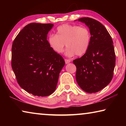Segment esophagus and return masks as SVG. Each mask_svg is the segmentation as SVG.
<instances>
[{"instance_id":"obj_1","label":"esophagus","mask_w":126,"mask_h":126,"mask_svg":"<svg viewBox=\"0 0 126 126\" xmlns=\"http://www.w3.org/2000/svg\"><path fill=\"white\" fill-rule=\"evenodd\" d=\"M65 64H68L69 63L71 62V61L69 60V59H65Z\"/></svg>"}]
</instances>
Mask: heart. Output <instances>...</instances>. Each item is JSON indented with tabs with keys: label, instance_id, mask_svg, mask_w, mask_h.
Here are the masks:
<instances>
[{
	"label": "heart",
	"instance_id": "heart-1",
	"mask_svg": "<svg viewBox=\"0 0 126 126\" xmlns=\"http://www.w3.org/2000/svg\"><path fill=\"white\" fill-rule=\"evenodd\" d=\"M91 41V34L88 28L68 24L59 26L56 35L50 34L48 38L49 46L57 54L63 52L66 44L68 48L65 55L69 57L86 54Z\"/></svg>",
	"mask_w": 126,
	"mask_h": 126
}]
</instances>
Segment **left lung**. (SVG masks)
<instances>
[{"label": "left lung", "mask_w": 126, "mask_h": 126, "mask_svg": "<svg viewBox=\"0 0 126 126\" xmlns=\"http://www.w3.org/2000/svg\"><path fill=\"white\" fill-rule=\"evenodd\" d=\"M78 20L89 28L91 41L86 54L73 61L77 68L76 80L86 92L96 93L108 86L113 78L116 64L113 43L107 30L98 21L88 17Z\"/></svg>", "instance_id": "1"}]
</instances>
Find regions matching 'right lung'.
Here are the masks:
<instances>
[{"mask_svg":"<svg viewBox=\"0 0 126 126\" xmlns=\"http://www.w3.org/2000/svg\"><path fill=\"white\" fill-rule=\"evenodd\" d=\"M53 24L32 23L13 43L12 67L22 88L34 95L46 97L55 91L65 62L49 46L47 34Z\"/></svg>","mask_w":126,"mask_h":126,"instance_id":"obj_1","label":"right lung"}]
</instances>
